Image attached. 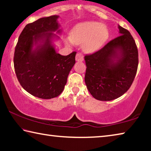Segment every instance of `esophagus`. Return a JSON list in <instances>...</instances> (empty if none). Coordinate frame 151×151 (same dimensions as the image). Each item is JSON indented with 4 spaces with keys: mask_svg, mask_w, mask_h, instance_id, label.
<instances>
[{
    "mask_svg": "<svg viewBox=\"0 0 151 151\" xmlns=\"http://www.w3.org/2000/svg\"><path fill=\"white\" fill-rule=\"evenodd\" d=\"M84 59V57L83 55H82V53L81 52H78L76 53V61H78V62H82V61Z\"/></svg>",
    "mask_w": 151,
    "mask_h": 151,
    "instance_id": "obj_1",
    "label": "esophagus"
}]
</instances>
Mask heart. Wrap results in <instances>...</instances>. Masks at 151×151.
<instances>
[{"mask_svg":"<svg viewBox=\"0 0 151 151\" xmlns=\"http://www.w3.org/2000/svg\"><path fill=\"white\" fill-rule=\"evenodd\" d=\"M109 36V30L105 25L96 21H86L73 28L68 40L76 45L83 44L84 50L92 52L99 50L105 43Z\"/></svg>","mask_w":151,"mask_h":151,"instance_id":"b5f03b06","label":"heart"}]
</instances>
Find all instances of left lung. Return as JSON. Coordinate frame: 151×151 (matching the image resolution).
<instances>
[{
	"label": "left lung",
	"instance_id": "obj_1",
	"mask_svg": "<svg viewBox=\"0 0 151 151\" xmlns=\"http://www.w3.org/2000/svg\"><path fill=\"white\" fill-rule=\"evenodd\" d=\"M121 35L93 54L85 56V83L97 100L119 98L131 87L139 65L136 43L129 30L119 25Z\"/></svg>",
	"mask_w": 151,
	"mask_h": 151
}]
</instances>
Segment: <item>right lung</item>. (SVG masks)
I'll return each instance as SVG.
<instances>
[{
  "mask_svg": "<svg viewBox=\"0 0 151 151\" xmlns=\"http://www.w3.org/2000/svg\"><path fill=\"white\" fill-rule=\"evenodd\" d=\"M58 17L53 15L41 18L27 24L14 50V67L18 81L25 91L40 99L60 95L75 63L76 52L60 55L51 44V39L55 36L52 32L59 27ZM39 42L32 50L34 44Z\"/></svg>",
  "mask_w": 151,
  "mask_h": 151,
  "instance_id": "obj_1",
  "label": "right lung"
}]
</instances>
